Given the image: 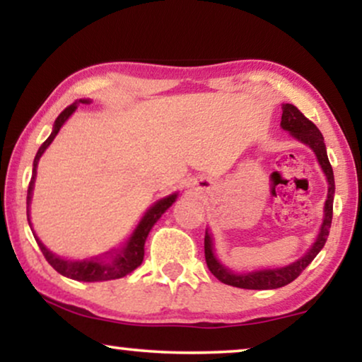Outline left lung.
I'll use <instances>...</instances> for the list:
<instances>
[{"label": "left lung", "mask_w": 362, "mask_h": 362, "mask_svg": "<svg viewBox=\"0 0 362 362\" xmlns=\"http://www.w3.org/2000/svg\"><path fill=\"white\" fill-rule=\"evenodd\" d=\"M281 128L290 132V135L296 138V140L308 145L311 150L315 151L318 163L323 168L326 180H328V199L325 202V216L323 224H321L320 234L316 237L315 244L311 249L306 252L305 257H301L293 264L281 267V269H267V270H257L249 272V274H234L229 269H226L219 260L216 259L214 250H212V237L209 232L206 230L204 237V255L207 269L211 274L221 280L222 284L237 286V288H247V290H274L285 286L293 281L296 276H300L306 267H308L320 250L323 249L326 244V239L329 235L331 219H333V197H334V175L333 168L329 165L328 155H326L325 138L321 132L316 128V125L311 120H308L298 108L291 103H284V113H281Z\"/></svg>", "instance_id": "obj_1"}]
</instances>
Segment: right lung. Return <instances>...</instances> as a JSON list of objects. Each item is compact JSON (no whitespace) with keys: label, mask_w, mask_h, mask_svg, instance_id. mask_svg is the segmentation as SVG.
I'll return each mask as SVG.
<instances>
[{"label":"right lung","mask_w":362,"mask_h":362,"mask_svg":"<svg viewBox=\"0 0 362 362\" xmlns=\"http://www.w3.org/2000/svg\"><path fill=\"white\" fill-rule=\"evenodd\" d=\"M78 103H90L88 98H81L78 102H74L72 105H69L67 108H64L61 112V115L56 118L54 122V130L46 141L42 143L41 148H39L36 153V158H34L33 163V177L29 181L28 186V222H29V202H31V194L34 189V180H36V168H37V161L39 158L42 156V153L46 151V148L51 145L54 138L61 130V127L66 123L69 117L76 112V108ZM177 194L163 197L158 202H155L150 209L146 211V214L143 216V219L140 221V224L136 226L135 232H133L130 239L122 249L118 250H112L103 254L102 257H92V259H86V260H66L57 257L52 252H49L41 240L37 239L36 234H34V239H36L39 249H41L42 255L46 257V260L51 264V267L59 274L67 276V279L72 280H78V281H103V280H115V279H122L128 274H132L136 267L141 265L143 262V255H145V240L148 234H150L151 227L155 226V222L160 219L163 212H165L168 207H170L173 202L176 201ZM33 230V229H31Z\"/></svg>","instance_id":"obj_1"}]
</instances>
